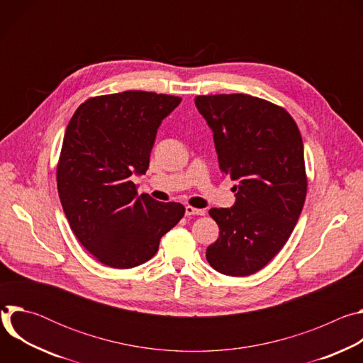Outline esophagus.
Listing matches in <instances>:
<instances>
[{
  "mask_svg": "<svg viewBox=\"0 0 363 363\" xmlns=\"http://www.w3.org/2000/svg\"><path fill=\"white\" fill-rule=\"evenodd\" d=\"M185 216L191 217V216H205V210H199V208H194V206H185Z\"/></svg>",
  "mask_w": 363,
  "mask_h": 363,
  "instance_id": "34e87169",
  "label": "esophagus"
}]
</instances>
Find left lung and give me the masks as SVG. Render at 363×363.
<instances>
[{"instance_id":"left-lung-1","label":"left lung","mask_w":363,"mask_h":363,"mask_svg":"<svg viewBox=\"0 0 363 363\" xmlns=\"http://www.w3.org/2000/svg\"><path fill=\"white\" fill-rule=\"evenodd\" d=\"M195 105L214 132L220 169L238 181L234 206L210 210L220 237L206 248V260L221 274L250 276L273 260L301 214V135L284 108L260 97L196 96Z\"/></svg>"}]
</instances>
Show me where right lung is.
Instances as JSON below:
<instances>
[{"mask_svg": "<svg viewBox=\"0 0 363 363\" xmlns=\"http://www.w3.org/2000/svg\"><path fill=\"white\" fill-rule=\"evenodd\" d=\"M181 97L128 90L87 99L72 116L57 164V191L82 245L112 269H132L157 254L185 214L179 202L138 196L161 122Z\"/></svg>", "mask_w": 363, "mask_h": 363, "instance_id": "1", "label": "right lung"}]
</instances>
